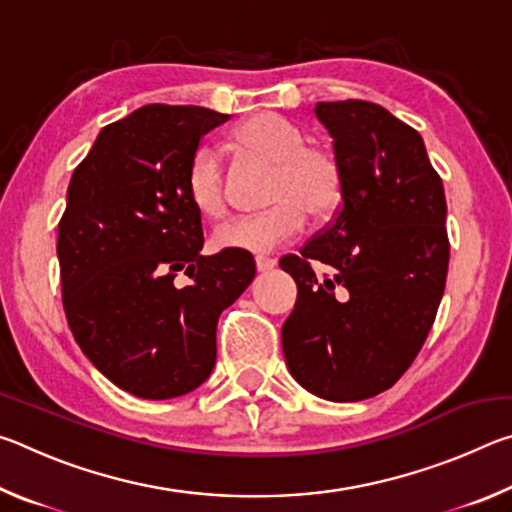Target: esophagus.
Here are the masks:
<instances>
[{
    "instance_id": "1",
    "label": "esophagus",
    "mask_w": 512,
    "mask_h": 512,
    "mask_svg": "<svg viewBox=\"0 0 512 512\" xmlns=\"http://www.w3.org/2000/svg\"><path fill=\"white\" fill-rule=\"evenodd\" d=\"M275 259H271V257H264V255H257L255 257V266H257V271L259 273H266V271H271V268H275Z\"/></svg>"
}]
</instances>
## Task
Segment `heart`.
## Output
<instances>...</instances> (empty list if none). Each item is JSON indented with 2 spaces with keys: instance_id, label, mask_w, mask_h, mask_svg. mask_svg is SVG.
<instances>
[{
  "instance_id": "1",
  "label": "heart",
  "mask_w": 512,
  "mask_h": 512,
  "mask_svg": "<svg viewBox=\"0 0 512 512\" xmlns=\"http://www.w3.org/2000/svg\"><path fill=\"white\" fill-rule=\"evenodd\" d=\"M232 146L248 158L273 167L266 201L273 203L259 214L235 216L214 230L212 244L237 253H271L296 239L307 225V214L323 219L332 214L343 196V167L323 146L307 144L296 124L257 112L232 131ZM189 201L205 216L228 210V180L221 153L210 144L198 146L187 167Z\"/></svg>"
}]
</instances>
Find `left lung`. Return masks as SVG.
Returning <instances> with one entry per match:
<instances>
[{
	"label": "left lung",
	"mask_w": 512,
	"mask_h": 512,
	"mask_svg": "<svg viewBox=\"0 0 512 512\" xmlns=\"http://www.w3.org/2000/svg\"><path fill=\"white\" fill-rule=\"evenodd\" d=\"M343 196L334 221L280 262L298 284L282 350L302 388L329 402L375 397L418 357L445 291L443 180L418 131L370 101H318ZM311 261L330 266L318 278Z\"/></svg>",
	"instance_id": "8db88e82"
}]
</instances>
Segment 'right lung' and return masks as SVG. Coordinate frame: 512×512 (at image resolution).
Here are the masks:
<instances>
[{"label": "right lung", "instance_id": "add662e5", "mask_svg": "<svg viewBox=\"0 0 512 512\" xmlns=\"http://www.w3.org/2000/svg\"><path fill=\"white\" fill-rule=\"evenodd\" d=\"M228 119L142 106L103 128L69 180L58 225L67 323L92 366L142 400L187 395L212 375L221 311L255 277L248 253L201 255L185 183L201 137Z\"/></svg>", "mask_w": 512, "mask_h": 512}]
</instances>
